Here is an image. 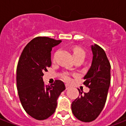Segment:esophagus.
I'll use <instances>...</instances> for the list:
<instances>
[{"label": "esophagus", "mask_w": 126, "mask_h": 126, "mask_svg": "<svg viewBox=\"0 0 126 126\" xmlns=\"http://www.w3.org/2000/svg\"><path fill=\"white\" fill-rule=\"evenodd\" d=\"M65 87H66V90H69V88H71V86H69L68 84H65Z\"/></svg>", "instance_id": "1"}]
</instances>
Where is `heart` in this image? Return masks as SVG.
<instances>
[{
    "instance_id": "obj_1",
    "label": "heart",
    "mask_w": 126,
    "mask_h": 126,
    "mask_svg": "<svg viewBox=\"0 0 126 126\" xmlns=\"http://www.w3.org/2000/svg\"><path fill=\"white\" fill-rule=\"evenodd\" d=\"M57 52H55L53 54V59L54 60L56 56ZM73 55L74 57V59H77V58H82L84 59L85 57V52L82 49H81L80 47H75L73 49ZM62 78L66 82H71V78L69 76L68 73H64L62 75Z\"/></svg>"
}]
</instances>
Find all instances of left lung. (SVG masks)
Here are the masks:
<instances>
[{
    "mask_svg": "<svg viewBox=\"0 0 126 126\" xmlns=\"http://www.w3.org/2000/svg\"><path fill=\"white\" fill-rule=\"evenodd\" d=\"M92 50V66L84 78V84L90 92L83 94L78 89L80 95L71 105L74 116L84 122L94 121L101 112L110 84V64L104 49L95 44Z\"/></svg>",
    "mask_w": 126,
    "mask_h": 126,
    "instance_id": "left-lung-1",
    "label": "left lung"
}]
</instances>
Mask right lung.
Instances as JSON below:
<instances>
[{
    "label": "right lung",
    "instance_id": "obj_1",
    "mask_svg": "<svg viewBox=\"0 0 126 126\" xmlns=\"http://www.w3.org/2000/svg\"><path fill=\"white\" fill-rule=\"evenodd\" d=\"M61 40L38 36L25 47L19 59L16 72L17 89L23 108L31 117L43 120L51 116L57 107V99L65 90L61 80L46 86L42 77L51 65L52 47Z\"/></svg>",
    "mask_w": 126,
    "mask_h": 126
}]
</instances>
